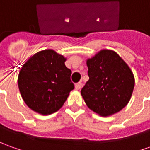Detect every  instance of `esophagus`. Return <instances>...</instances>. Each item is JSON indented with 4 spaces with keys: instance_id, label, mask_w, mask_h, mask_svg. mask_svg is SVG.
<instances>
[{
    "instance_id": "esophagus-1",
    "label": "esophagus",
    "mask_w": 150,
    "mask_h": 150,
    "mask_svg": "<svg viewBox=\"0 0 150 150\" xmlns=\"http://www.w3.org/2000/svg\"><path fill=\"white\" fill-rule=\"evenodd\" d=\"M75 89H77V90H79L80 88H82V83L79 82V83H75Z\"/></svg>"
}]
</instances>
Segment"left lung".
Listing matches in <instances>:
<instances>
[{"label": "left lung", "mask_w": 150, "mask_h": 150, "mask_svg": "<svg viewBox=\"0 0 150 150\" xmlns=\"http://www.w3.org/2000/svg\"><path fill=\"white\" fill-rule=\"evenodd\" d=\"M89 79L81 95L90 110L109 117L128 104L135 87V77L125 61L112 50H100L86 61Z\"/></svg>", "instance_id": "1"}]
</instances>
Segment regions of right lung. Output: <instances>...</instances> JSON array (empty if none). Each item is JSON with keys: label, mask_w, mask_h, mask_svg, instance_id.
<instances>
[{"label": "right lung", "mask_w": 150, "mask_h": 150, "mask_svg": "<svg viewBox=\"0 0 150 150\" xmlns=\"http://www.w3.org/2000/svg\"><path fill=\"white\" fill-rule=\"evenodd\" d=\"M67 58L52 49L40 51L23 65L18 86L23 100L41 115L52 114L62 108L72 89L71 71Z\"/></svg>", "instance_id": "obj_1"}]
</instances>
